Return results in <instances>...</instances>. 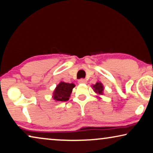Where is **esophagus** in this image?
Masks as SVG:
<instances>
[{
    "instance_id": "obj_1",
    "label": "esophagus",
    "mask_w": 153,
    "mask_h": 153,
    "mask_svg": "<svg viewBox=\"0 0 153 153\" xmlns=\"http://www.w3.org/2000/svg\"><path fill=\"white\" fill-rule=\"evenodd\" d=\"M79 83H86L87 81L85 79H81L79 80Z\"/></svg>"
}]
</instances>
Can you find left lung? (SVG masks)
<instances>
[{"label": "left lung", "instance_id": "1", "mask_svg": "<svg viewBox=\"0 0 153 153\" xmlns=\"http://www.w3.org/2000/svg\"><path fill=\"white\" fill-rule=\"evenodd\" d=\"M94 90L95 92L99 94H102L103 91V86L101 83H98L97 82L95 85H93Z\"/></svg>", "mask_w": 153, "mask_h": 153}]
</instances>
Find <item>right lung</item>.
Wrapping results in <instances>:
<instances>
[{"mask_svg":"<svg viewBox=\"0 0 153 153\" xmlns=\"http://www.w3.org/2000/svg\"><path fill=\"white\" fill-rule=\"evenodd\" d=\"M74 83L61 82L54 91L53 98L57 101L68 100L72 89L74 88Z\"/></svg>","mask_w":153,"mask_h":153,"instance_id":"add662e5","label":"right lung"}]
</instances>
